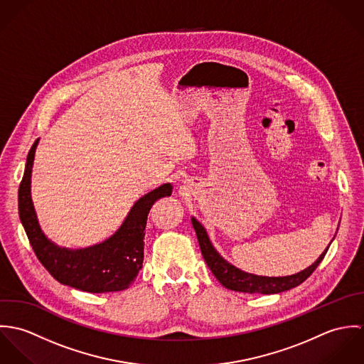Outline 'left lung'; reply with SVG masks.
Here are the masks:
<instances>
[{
  "instance_id": "8db88e82",
  "label": "left lung",
  "mask_w": 364,
  "mask_h": 364,
  "mask_svg": "<svg viewBox=\"0 0 364 364\" xmlns=\"http://www.w3.org/2000/svg\"><path fill=\"white\" fill-rule=\"evenodd\" d=\"M192 224L198 235V241L200 245L202 255L206 260L210 270L215 276V279L227 289L234 290V291H241V293H250V294H276L282 293L286 290H290L293 287H297L301 284L307 277L311 276L312 272L316 269V266L323 259L328 248L319 255V258L309 266L307 269L291 274V276H283V277H267V276H258L252 273L242 272L241 269L232 266L224 259L211 245L208 240V232L205 227L195 218L192 217Z\"/></svg>"
}]
</instances>
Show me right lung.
Masks as SVG:
<instances>
[{
    "instance_id": "obj_1",
    "label": "right lung",
    "mask_w": 364,
    "mask_h": 364,
    "mask_svg": "<svg viewBox=\"0 0 364 364\" xmlns=\"http://www.w3.org/2000/svg\"><path fill=\"white\" fill-rule=\"evenodd\" d=\"M36 140L26 158L25 173L19 185V218L41 263L61 284L88 291L109 293L127 289L143 267L144 230L150 208L158 199L171 196L172 185L164 183L140 198L120 228L104 242L82 250L55 245L41 230L31 196V176Z\"/></svg>"
}]
</instances>
